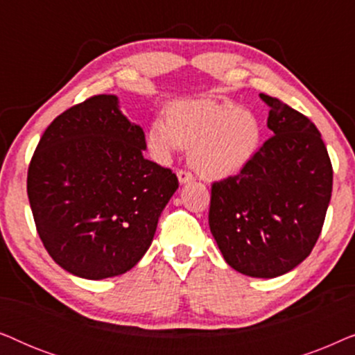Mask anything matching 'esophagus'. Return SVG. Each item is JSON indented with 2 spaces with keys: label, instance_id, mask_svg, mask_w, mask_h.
<instances>
[{
  "label": "esophagus",
  "instance_id": "1",
  "mask_svg": "<svg viewBox=\"0 0 355 355\" xmlns=\"http://www.w3.org/2000/svg\"><path fill=\"white\" fill-rule=\"evenodd\" d=\"M178 179H179V182H181V184H189V182L193 181V174L189 173V171H184V169H179Z\"/></svg>",
  "mask_w": 355,
  "mask_h": 355
}]
</instances>
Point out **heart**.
Here are the masks:
<instances>
[{
	"label": "heart",
	"mask_w": 355,
	"mask_h": 355,
	"mask_svg": "<svg viewBox=\"0 0 355 355\" xmlns=\"http://www.w3.org/2000/svg\"><path fill=\"white\" fill-rule=\"evenodd\" d=\"M261 135L260 119L234 101L181 100L169 106L166 119L159 116L148 124L147 145L159 159L191 150L193 169L218 181L236 176L252 162Z\"/></svg>",
	"instance_id": "1"
}]
</instances>
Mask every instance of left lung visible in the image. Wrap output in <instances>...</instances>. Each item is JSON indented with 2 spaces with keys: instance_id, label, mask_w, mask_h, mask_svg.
Segmentation results:
<instances>
[{
  "instance_id": "8db88e82",
  "label": "left lung",
  "mask_w": 355,
  "mask_h": 355,
  "mask_svg": "<svg viewBox=\"0 0 355 355\" xmlns=\"http://www.w3.org/2000/svg\"><path fill=\"white\" fill-rule=\"evenodd\" d=\"M273 132L237 174L213 182L208 223L226 263L252 278L295 268L317 244L333 189L318 129L299 111L260 94Z\"/></svg>"
}]
</instances>
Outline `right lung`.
<instances>
[{"label": "right lung", "mask_w": 355, "mask_h": 355, "mask_svg": "<svg viewBox=\"0 0 355 355\" xmlns=\"http://www.w3.org/2000/svg\"><path fill=\"white\" fill-rule=\"evenodd\" d=\"M145 134L116 95H95L48 125L27 173L37 232L61 268L85 279L129 271L152 244L179 187L144 158Z\"/></svg>", "instance_id": "1"}]
</instances>
